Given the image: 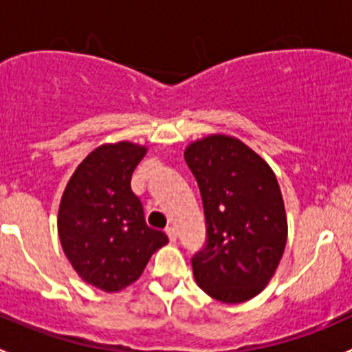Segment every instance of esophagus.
<instances>
[{
    "label": "esophagus",
    "instance_id": "obj_1",
    "mask_svg": "<svg viewBox=\"0 0 352 352\" xmlns=\"http://www.w3.org/2000/svg\"><path fill=\"white\" fill-rule=\"evenodd\" d=\"M166 236H168L170 242H177V230L173 228V226H168V228L165 230Z\"/></svg>",
    "mask_w": 352,
    "mask_h": 352
}]
</instances>
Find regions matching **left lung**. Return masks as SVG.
<instances>
[{
  "label": "left lung",
  "instance_id": "8db88e82",
  "mask_svg": "<svg viewBox=\"0 0 352 352\" xmlns=\"http://www.w3.org/2000/svg\"><path fill=\"white\" fill-rule=\"evenodd\" d=\"M184 158L206 218L194 278L223 303L250 300L272 278L286 247L285 202L274 172L247 144L223 134L192 143Z\"/></svg>",
  "mask_w": 352,
  "mask_h": 352
}]
</instances>
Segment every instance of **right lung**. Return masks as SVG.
<instances>
[{
  "label": "right lung",
  "mask_w": 352,
  "mask_h": 352,
  "mask_svg": "<svg viewBox=\"0 0 352 352\" xmlns=\"http://www.w3.org/2000/svg\"><path fill=\"white\" fill-rule=\"evenodd\" d=\"M146 148L102 144L78 165L63 194L58 232L67 261L83 281L113 293L136 281L168 239L144 221L131 175Z\"/></svg>",
  "instance_id": "1"
}]
</instances>
